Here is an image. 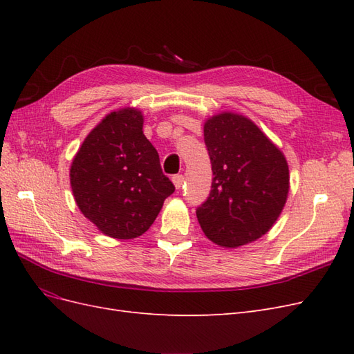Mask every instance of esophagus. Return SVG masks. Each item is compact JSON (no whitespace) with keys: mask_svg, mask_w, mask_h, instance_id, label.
<instances>
[{"mask_svg":"<svg viewBox=\"0 0 354 354\" xmlns=\"http://www.w3.org/2000/svg\"><path fill=\"white\" fill-rule=\"evenodd\" d=\"M173 183H174L176 189H181V186H183V183H185V177L181 176V174L174 176V177H173Z\"/></svg>","mask_w":354,"mask_h":354,"instance_id":"esophagus-1","label":"esophagus"}]
</instances>
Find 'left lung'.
<instances>
[{
    "instance_id": "8db88e82",
    "label": "left lung",
    "mask_w": 354,
    "mask_h": 354,
    "mask_svg": "<svg viewBox=\"0 0 354 354\" xmlns=\"http://www.w3.org/2000/svg\"><path fill=\"white\" fill-rule=\"evenodd\" d=\"M203 140L214 176L208 199L196 209L203 233L224 248L261 238L288 198L283 153L251 120L232 112L207 120Z\"/></svg>"
}]
</instances>
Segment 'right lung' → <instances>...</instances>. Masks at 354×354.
Listing matches in <instances>:
<instances>
[{
	"instance_id": "add662e5",
	"label": "right lung",
	"mask_w": 354,
	"mask_h": 354,
	"mask_svg": "<svg viewBox=\"0 0 354 354\" xmlns=\"http://www.w3.org/2000/svg\"><path fill=\"white\" fill-rule=\"evenodd\" d=\"M71 186L84 216L115 239L142 236L176 190L134 108L111 112L85 137L72 160Z\"/></svg>"
}]
</instances>
